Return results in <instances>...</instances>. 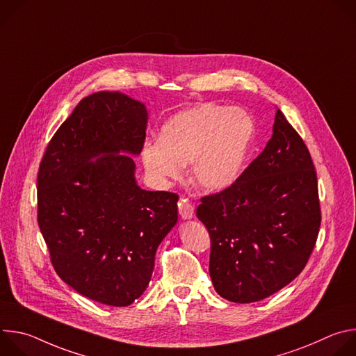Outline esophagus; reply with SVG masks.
I'll return each instance as SVG.
<instances>
[{"mask_svg":"<svg viewBox=\"0 0 356 356\" xmlns=\"http://www.w3.org/2000/svg\"><path fill=\"white\" fill-rule=\"evenodd\" d=\"M179 214L183 220H191L194 217V207L190 204L188 200L181 198L179 201Z\"/></svg>","mask_w":356,"mask_h":356,"instance_id":"obj_1","label":"esophagus"}]
</instances>
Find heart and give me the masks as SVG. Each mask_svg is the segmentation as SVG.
I'll return each instance as SVG.
<instances>
[{"label":"heart","instance_id":"1","mask_svg":"<svg viewBox=\"0 0 356 356\" xmlns=\"http://www.w3.org/2000/svg\"><path fill=\"white\" fill-rule=\"evenodd\" d=\"M253 138L255 121L245 110L204 103L172 117L161 140L143 145L142 162L159 184L180 179L191 163L193 183L218 193L239 177Z\"/></svg>","mask_w":356,"mask_h":356}]
</instances>
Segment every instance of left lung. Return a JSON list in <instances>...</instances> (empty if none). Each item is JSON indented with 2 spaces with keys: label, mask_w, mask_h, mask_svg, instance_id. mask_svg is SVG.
<instances>
[{
  "label": "left lung",
  "mask_w": 356,
  "mask_h": 356,
  "mask_svg": "<svg viewBox=\"0 0 356 356\" xmlns=\"http://www.w3.org/2000/svg\"><path fill=\"white\" fill-rule=\"evenodd\" d=\"M197 218L210 234L209 270L225 300H264L301 273L321 224L317 175L280 110L262 154L232 186L202 197Z\"/></svg>",
  "instance_id": "8db88e82"
}]
</instances>
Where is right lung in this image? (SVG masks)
<instances>
[{
  "label": "right lung",
  "instance_id": "add662e5",
  "mask_svg": "<svg viewBox=\"0 0 356 356\" xmlns=\"http://www.w3.org/2000/svg\"><path fill=\"white\" fill-rule=\"evenodd\" d=\"M145 104L118 91L83 98L50 139L38 173V224L59 277L125 307L146 290L158 246L177 222L179 195L135 180Z\"/></svg>",
  "mask_w": 356,
  "mask_h": 356
}]
</instances>
